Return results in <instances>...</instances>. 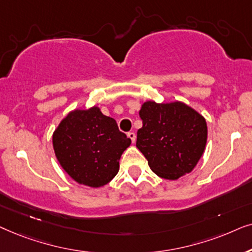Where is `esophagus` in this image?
I'll return each mask as SVG.
<instances>
[{
    "label": "esophagus",
    "mask_w": 252,
    "mask_h": 252,
    "mask_svg": "<svg viewBox=\"0 0 252 252\" xmlns=\"http://www.w3.org/2000/svg\"><path fill=\"white\" fill-rule=\"evenodd\" d=\"M128 137H129L130 139H131V142H132V143H135V142H136V133H135V132H132V131L128 132Z\"/></svg>",
    "instance_id": "obj_1"
}]
</instances>
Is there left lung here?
Returning a JSON list of instances; mask_svg holds the SVG:
<instances>
[{
	"label": "left lung",
	"instance_id": "left-lung-1",
	"mask_svg": "<svg viewBox=\"0 0 252 252\" xmlns=\"http://www.w3.org/2000/svg\"><path fill=\"white\" fill-rule=\"evenodd\" d=\"M143 126L136 146L150 168L166 180L190 173L203 156L207 139L206 121L182 102L147 101L139 110Z\"/></svg>",
	"mask_w": 252,
	"mask_h": 252
}]
</instances>
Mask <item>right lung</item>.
Here are the masks:
<instances>
[{
	"instance_id": "right-lung-1",
	"label": "right lung",
	"mask_w": 252,
	"mask_h": 252,
	"mask_svg": "<svg viewBox=\"0 0 252 252\" xmlns=\"http://www.w3.org/2000/svg\"><path fill=\"white\" fill-rule=\"evenodd\" d=\"M131 139L116 121L98 107L73 110L53 135V146L63 169L76 182L92 188L105 186L119 172V161Z\"/></svg>"
}]
</instances>
